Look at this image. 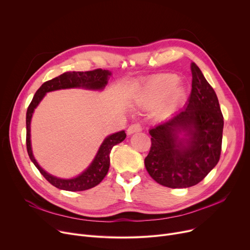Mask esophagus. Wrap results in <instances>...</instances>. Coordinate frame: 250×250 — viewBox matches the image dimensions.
I'll use <instances>...</instances> for the list:
<instances>
[{
    "instance_id": "34e87169",
    "label": "esophagus",
    "mask_w": 250,
    "mask_h": 250,
    "mask_svg": "<svg viewBox=\"0 0 250 250\" xmlns=\"http://www.w3.org/2000/svg\"><path fill=\"white\" fill-rule=\"evenodd\" d=\"M142 130V125L140 124H134V125H130L126 130L127 135H132L135 134V132H139Z\"/></svg>"
}]
</instances>
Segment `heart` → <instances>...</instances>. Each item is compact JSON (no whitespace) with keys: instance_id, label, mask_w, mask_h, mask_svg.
Masks as SVG:
<instances>
[{"instance_id":"b5f03b06","label":"heart","mask_w":250,"mask_h":250,"mask_svg":"<svg viewBox=\"0 0 250 250\" xmlns=\"http://www.w3.org/2000/svg\"><path fill=\"white\" fill-rule=\"evenodd\" d=\"M178 82L179 78L174 74H163L148 80L136 94L132 104L145 110L159 106L160 115H168L182 104L186 95L184 87L177 85Z\"/></svg>"}]
</instances>
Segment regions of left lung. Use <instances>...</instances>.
<instances>
[{"label":"left lung","instance_id":"1","mask_svg":"<svg viewBox=\"0 0 250 250\" xmlns=\"http://www.w3.org/2000/svg\"><path fill=\"white\" fill-rule=\"evenodd\" d=\"M191 72L192 90L184 109L148 130L152 146L146 169L160 185L173 189L197 185L221 154L224 121L217 95L194 62Z\"/></svg>","mask_w":250,"mask_h":250}]
</instances>
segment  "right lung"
Listing matches in <instances>:
<instances>
[{
    "instance_id": "right-lung-1",
    "label": "right lung",
    "mask_w": 250,
    "mask_h": 250,
    "mask_svg": "<svg viewBox=\"0 0 250 250\" xmlns=\"http://www.w3.org/2000/svg\"><path fill=\"white\" fill-rule=\"evenodd\" d=\"M109 76H111V72L108 70L103 69H95L92 71H72V72H65L58 77H55L51 80L44 82L40 86V88L36 91L34 97L27 109L26 114V145H27V152L30 157V160L35 165V167L39 170V172L43 175V177L52 184L54 187L65 190V191H84L90 188L95 187L101 183L104 178L106 176L109 169V154L113 146L122 143L126 135L125 130H121L115 132V134L107 136L103 144L99 146L98 151L90 163V165L77 177L71 179H61L55 177L51 174L44 171L36 159L34 158L31 146V120L33 112L38 104L41 103L44 98L45 94L50 91L59 90V89H67V88H84L89 90H103L107 84Z\"/></svg>"
}]
</instances>
